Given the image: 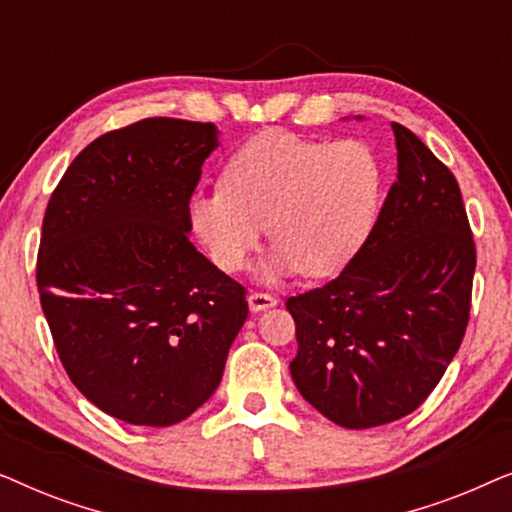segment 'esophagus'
Instances as JSON below:
<instances>
[{
  "instance_id": "1",
  "label": "esophagus",
  "mask_w": 512,
  "mask_h": 512,
  "mask_svg": "<svg viewBox=\"0 0 512 512\" xmlns=\"http://www.w3.org/2000/svg\"><path fill=\"white\" fill-rule=\"evenodd\" d=\"M249 310L251 312H265L270 307L277 305V298L270 296V293H249Z\"/></svg>"
}]
</instances>
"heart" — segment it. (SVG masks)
I'll return each mask as SVG.
<instances>
[{
    "mask_svg": "<svg viewBox=\"0 0 512 512\" xmlns=\"http://www.w3.org/2000/svg\"><path fill=\"white\" fill-rule=\"evenodd\" d=\"M382 181L380 158L368 144L265 130L228 158L223 186L195 188L188 226L216 268L237 272L268 221L277 244L256 268L261 282L298 268L307 277H331L373 233Z\"/></svg>",
    "mask_w": 512,
    "mask_h": 512,
    "instance_id": "b5f03b06",
    "label": "heart"
}]
</instances>
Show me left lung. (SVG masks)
Here are the masks:
<instances>
[{"label":"left lung","mask_w":512,"mask_h":512,"mask_svg":"<svg viewBox=\"0 0 512 512\" xmlns=\"http://www.w3.org/2000/svg\"><path fill=\"white\" fill-rule=\"evenodd\" d=\"M391 130L398 181L373 233L333 282L286 300L298 338L293 384L345 429L417 410L457 354L471 310L475 244L457 179L408 128Z\"/></svg>","instance_id":"1"}]
</instances>
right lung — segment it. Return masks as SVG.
<instances>
[{"instance_id":"add662e5","label":"right lung","mask_w":512,"mask_h":512,"mask_svg":"<svg viewBox=\"0 0 512 512\" xmlns=\"http://www.w3.org/2000/svg\"><path fill=\"white\" fill-rule=\"evenodd\" d=\"M214 123L146 118L88 144L51 195L37 284L76 389L107 415L172 426L219 387L244 286L188 240Z\"/></svg>"}]
</instances>
